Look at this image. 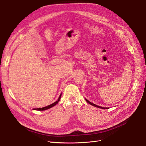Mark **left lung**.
Segmentation results:
<instances>
[{
	"mask_svg": "<svg viewBox=\"0 0 146 146\" xmlns=\"http://www.w3.org/2000/svg\"><path fill=\"white\" fill-rule=\"evenodd\" d=\"M86 101H87V102H88L89 104L92 105V106H94V107H98V108H102V109H107V108H106V107H100V106H96V105H95V104H93V103L90 102L88 100H87L86 99Z\"/></svg>",
	"mask_w": 146,
	"mask_h": 146,
	"instance_id": "1",
	"label": "left lung"
}]
</instances>
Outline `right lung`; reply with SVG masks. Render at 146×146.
Wrapping results in <instances>:
<instances>
[{"mask_svg": "<svg viewBox=\"0 0 146 146\" xmlns=\"http://www.w3.org/2000/svg\"><path fill=\"white\" fill-rule=\"evenodd\" d=\"M61 95H62V94L60 95V96H59V99H58V100H57V101H56L55 102H54L53 104H50V105H49V106H46V107H45L40 108H35V109H33V110H38V111H43V110H47V109H48V108H51V107H53V106H56V105L58 102H59V101H60V98H61Z\"/></svg>", "mask_w": 146, "mask_h": 146, "instance_id": "1", "label": "right lung"}]
</instances>
